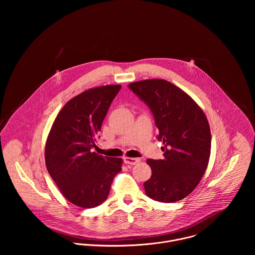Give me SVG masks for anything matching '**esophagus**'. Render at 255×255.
<instances>
[{
    "instance_id": "1",
    "label": "esophagus",
    "mask_w": 255,
    "mask_h": 255,
    "mask_svg": "<svg viewBox=\"0 0 255 255\" xmlns=\"http://www.w3.org/2000/svg\"><path fill=\"white\" fill-rule=\"evenodd\" d=\"M124 162L126 164H129V165H136L140 162V159L139 158H133V157H125Z\"/></svg>"
}]
</instances>
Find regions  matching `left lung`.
<instances>
[{"mask_svg": "<svg viewBox=\"0 0 255 255\" xmlns=\"http://www.w3.org/2000/svg\"><path fill=\"white\" fill-rule=\"evenodd\" d=\"M149 106L163 142L164 159H148L151 178L146 194L161 202L186 197L202 179L210 158L211 132L198 104L180 87L165 79H145L128 84Z\"/></svg>", "mask_w": 255, "mask_h": 255, "instance_id": "8db88e82", "label": "left lung"}]
</instances>
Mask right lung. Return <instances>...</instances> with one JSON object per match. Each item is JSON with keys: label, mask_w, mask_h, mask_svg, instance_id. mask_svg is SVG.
Returning a JSON list of instances; mask_svg holds the SVG:
<instances>
[{"label": "right lung", "mask_w": 255, "mask_h": 255, "mask_svg": "<svg viewBox=\"0 0 255 255\" xmlns=\"http://www.w3.org/2000/svg\"><path fill=\"white\" fill-rule=\"evenodd\" d=\"M122 85L89 88L73 97L57 115L45 146V162L62 194L74 205L93 208L109 195L123 159L98 155V132Z\"/></svg>", "instance_id": "right-lung-1"}]
</instances>
